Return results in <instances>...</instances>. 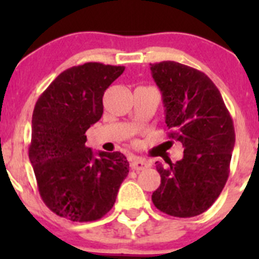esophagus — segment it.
Returning a JSON list of instances; mask_svg holds the SVG:
<instances>
[{"label": "esophagus", "mask_w": 259, "mask_h": 259, "mask_svg": "<svg viewBox=\"0 0 259 259\" xmlns=\"http://www.w3.org/2000/svg\"><path fill=\"white\" fill-rule=\"evenodd\" d=\"M130 166H132L133 170H145L146 168H149V163H146L145 160L140 158H133L132 161H130Z\"/></svg>", "instance_id": "34e87169"}]
</instances>
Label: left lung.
<instances>
[{"label":"left lung","mask_w":259,"mask_h":259,"mask_svg":"<svg viewBox=\"0 0 259 259\" xmlns=\"http://www.w3.org/2000/svg\"><path fill=\"white\" fill-rule=\"evenodd\" d=\"M165 106L169 138L184 146V156L168 168L156 164L160 185L151 195L163 213L190 218L211 207L229 176L236 143L233 120L221 93L204 72L179 64H150Z\"/></svg>","instance_id":"1"}]
</instances>
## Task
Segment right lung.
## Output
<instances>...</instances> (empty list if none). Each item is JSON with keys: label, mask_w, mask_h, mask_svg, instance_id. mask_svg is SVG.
Wrapping results in <instances>:
<instances>
[{"label": "right lung", "mask_w": 259, "mask_h": 259, "mask_svg": "<svg viewBox=\"0 0 259 259\" xmlns=\"http://www.w3.org/2000/svg\"><path fill=\"white\" fill-rule=\"evenodd\" d=\"M124 66L86 62L59 75L36 101L28 158L50 210L71 222H93L113 208L129 173L119 151L99 156L85 145L86 130L103 115L106 89Z\"/></svg>", "instance_id": "add662e5"}]
</instances>
